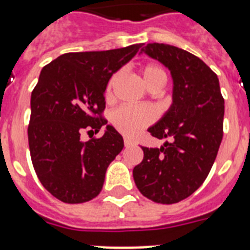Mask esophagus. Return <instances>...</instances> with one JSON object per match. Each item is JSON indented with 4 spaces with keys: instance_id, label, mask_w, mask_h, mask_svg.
<instances>
[{
    "instance_id": "34e87169",
    "label": "esophagus",
    "mask_w": 250,
    "mask_h": 250,
    "mask_svg": "<svg viewBox=\"0 0 250 250\" xmlns=\"http://www.w3.org/2000/svg\"><path fill=\"white\" fill-rule=\"evenodd\" d=\"M124 144H125V146H134V145H135V141H132L131 139H129V138H125L124 139Z\"/></svg>"
}]
</instances>
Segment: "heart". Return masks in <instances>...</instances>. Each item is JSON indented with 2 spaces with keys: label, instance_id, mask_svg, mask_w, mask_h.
Here are the masks:
<instances>
[{
  "label": "heart",
  "instance_id": "heart-1",
  "mask_svg": "<svg viewBox=\"0 0 250 250\" xmlns=\"http://www.w3.org/2000/svg\"><path fill=\"white\" fill-rule=\"evenodd\" d=\"M141 80L149 90H160L167 81V75L159 66L146 63L139 68ZM121 72H115L106 85L105 96L111 100L114 86L118 83ZM156 119V111L150 106H121L111 114V124L123 135L134 138L139 135Z\"/></svg>",
  "mask_w": 250,
  "mask_h": 250
}]
</instances>
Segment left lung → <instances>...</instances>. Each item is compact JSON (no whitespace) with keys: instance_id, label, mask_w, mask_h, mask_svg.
Here are the masks:
<instances>
[{"instance_id":"8db88e82","label":"left lung","mask_w":250,"mask_h":250,"mask_svg":"<svg viewBox=\"0 0 250 250\" xmlns=\"http://www.w3.org/2000/svg\"><path fill=\"white\" fill-rule=\"evenodd\" d=\"M147 56L173 77V104L149 129L170 139L161 147L143 146L144 158L132 170L140 193L160 204L187 199L204 183L223 139L224 99L218 76L195 55L165 43H147Z\"/></svg>"}]
</instances>
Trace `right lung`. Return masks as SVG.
Masks as SVG:
<instances>
[{
  "mask_svg": "<svg viewBox=\"0 0 250 250\" xmlns=\"http://www.w3.org/2000/svg\"><path fill=\"white\" fill-rule=\"evenodd\" d=\"M143 45L68 52L41 70L31 94L28 146L37 178L61 202L79 204L100 194L106 169L124 147L123 136L106 125L101 138L83 143L81 132L96 133L107 124L106 85Z\"/></svg>",
  "mask_w": 250,
  "mask_h": 250,
  "instance_id": "obj_1",
  "label": "right lung"
}]
</instances>
